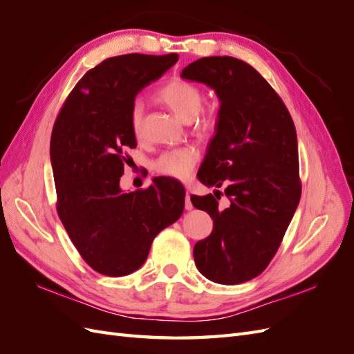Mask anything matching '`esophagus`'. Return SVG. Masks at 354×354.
<instances>
[{
	"instance_id": "34e87169",
	"label": "esophagus",
	"mask_w": 354,
	"mask_h": 354,
	"mask_svg": "<svg viewBox=\"0 0 354 354\" xmlns=\"http://www.w3.org/2000/svg\"><path fill=\"white\" fill-rule=\"evenodd\" d=\"M185 208L187 211H190L192 208H194V205H192V201H190V194L189 192H186V199H185Z\"/></svg>"
}]
</instances>
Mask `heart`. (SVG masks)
<instances>
[{"mask_svg": "<svg viewBox=\"0 0 354 354\" xmlns=\"http://www.w3.org/2000/svg\"><path fill=\"white\" fill-rule=\"evenodd\" d=\"M156 97L173 109L178 116L186 121H192L194 128L203 136H209L216 131L218 118L214 111H201L203 103V93L194 82L174 78L164 84L156 93ZM143 109L140 103H136L130 112L131 133L136 137L142 136ZM199 153L195 147L185 146L173 149L160 155L153 164V169L160 176L185 180L190 176L192 169L198 162Z\"/></svg>", "mask_w": 354, "mask_h": 354, "instance_id": "heart-1", "label": "heart"}]
</instances>
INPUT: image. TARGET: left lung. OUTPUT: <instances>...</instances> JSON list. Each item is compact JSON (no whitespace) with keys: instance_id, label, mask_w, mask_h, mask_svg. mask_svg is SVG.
<instances>
[{"instance_id":"1","label":"left lung","mask_w":354,"mask_h":354,"mask_svg":"<svg viewBox=\"0 0 354 354\" xmlns=\"http://www.w3.org/2000/svg\"><path fill=\"white\" fill-rule=\"evenodd\" d=\"M181 78L209 85L220 97L217 133L198 178L223 192L190 196L214 220L196 242L195 264L207 279L236 285L270 264L301 198L297 133L281 95L250 63L230 56L202 57Z\"/></svg>"}]
</instances>
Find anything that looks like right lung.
<instances>
[{
    "instance_id": "obj_1",
    "label": "right lung",
    "mask_w": 354,
    "mask_h": 354,
    "mask_svg": "<svg viewBox=\"0 0 354 354\" xmlns=\"http://www.w3.org/2000/svg\"><path fill=\"white\" fill-rule=\"evenodd\" d=\"M178 55H122L87 71L53 125L50 156L56 209L72 243L93 270L125 276L140 269L156 234L177 221L185 187L159 177L124 194L120 178L136 147L130 112L137 93L159 80Z\"/></svg>"
}]
</instances>
